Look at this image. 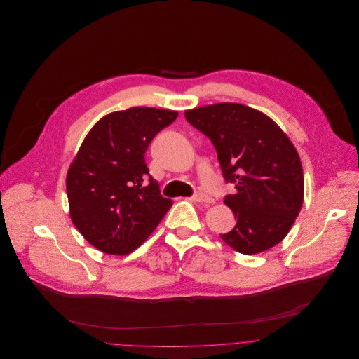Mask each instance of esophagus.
I'll list each match as a JSON object with an SVG mask.
<instances>
[{
  "label": "esophagus",
  "instance_id": "esophagus-1",
  "mask_svg": "<svg viewBox=\"0 0 359 359\" xmlns=\"http://www.w3.org/2000/svg\"><path fill=\"white\" fill-rule=\"evenodd\" d=\"M192 199H194V201H196V202H208V203H213V199H212L209 195H206L205 192H196V194L192 196Z\"/></svg>",
  "mask_w": 359,
  "mask_h": 359
}]
</instances>
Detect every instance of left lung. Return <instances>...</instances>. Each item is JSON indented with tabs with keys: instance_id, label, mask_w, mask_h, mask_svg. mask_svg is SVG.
<instances>
[{
	"instance_id": "1",
	"label": "left lung",
	"mask_w": 359,
	"mask_h": 359,
	"mask_svg": "<svg viewBox=\"0 0 359 359\" xmlns=\"http://www.w3.org/2000/svg\"><path fill=\"white\" fill-rule=\"evenodd\" d=\"M187 121L217 150L225 196L236 226L221 235L233 250L255 255L280 243L293 226L304 198L303 167L289 137L266 114L238 103L185 111Z\"/></svg>"
}]
</instances>
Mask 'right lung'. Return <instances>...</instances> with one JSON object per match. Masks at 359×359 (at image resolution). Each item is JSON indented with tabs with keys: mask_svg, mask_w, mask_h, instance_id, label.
Wrapping results in <instances>:
<instances>
[{
	"mask_svg": "<svg viewBox=\"0 0 359 359\" xmlns=\"http://www.w3.org/2000/svg\"><path fill=\"white\" fill-rule=\"evenodd\" d=\"M177 111L131 107L99 120L66 177L70 218L85 239L109 255H127L144 242L172 199L150 175L146 151Z\"/></svg>",
	"mask_w": 359,
	"mask_h": 359,
	"instance_id": "right-lung-1",
	"label": "right lung"
}]
</instances>
